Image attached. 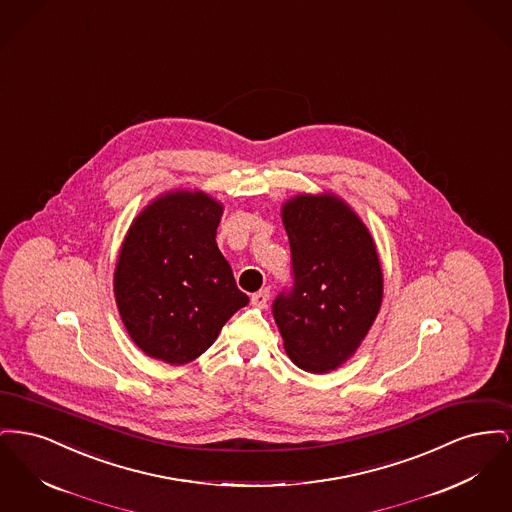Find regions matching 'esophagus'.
Masks as SVG:
<instances>
[{"instance_id":"esophagus-1","label":"esophagus","mask_w":512,"mask_h":512,"mask_svg":"<svg viewBox=\"0 0 512 512\" xmlns=\"http://www.w3.org/2000/svg\"><path fill=\"white\" fill-rule=\"evenodd\" d=\"M268 297H270L268 290L253 293V295H251V305H253V307H259V309H267Z\"/></svg>"}]
</instances>
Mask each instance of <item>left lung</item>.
<instances>
[{"mask_svg": "<svg viewBox=\"0 0 512 512\" xmlns=\"http://www.w3.org/2000/svg\"><path fill=\"white\" fill-rule=\"evenodd\" d=\"M280 213L295 284L278 295L272 313L293 363L326 374L357 353L380 313V255L365 222L340 195H293Z\"/></svg>", "mask_w": 512, "mask_h": 512, "instance_id": "obj_1", "label": "left lung"}]
</instances>
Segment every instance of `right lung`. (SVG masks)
Segmentation results:
<instances>
[{"instance_id":"1","label":"right lung","mask_w":512,"mask_h":512,"mask_svg":"<svg viewBox=\"0 0 512 512\" xmlns=\"http://www.w3.org/2000/svg\"><path fill=\"white\" fill-rule=\"evenodd\" d=\"M224 205L195 188L151 199L122 240L113 290L122 324L147 357L186 365L249 297L217 245Z\"/></svg>"}]
</instances>
